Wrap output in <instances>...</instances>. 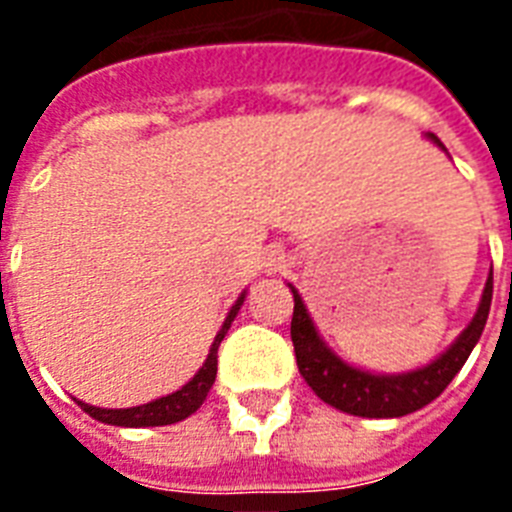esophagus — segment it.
<instances>
[{
	"label": "esophagus",
	"mask_w": 512,
	"mask_h": 512,
	"mask_svg": "<svg viewBox=\"0 0 512 512\" xmlns=\"http://www.w3.org/2000/svg\"><path fill=\"white\" fill-rule=\"evenodd\" d=\"M281 263H284V257H281L279 249H271V252H268V257H265V268H268V271H276Z\"/></svg>",
	"instance_id": "obj_1"
}]
</instances>
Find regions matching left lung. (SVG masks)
<instances>
[{
    "instance_id": "obj_1",
    "label": "left lung",
    "mask_w": 512,
    "mask_h": 512,
    "mask_svg": "<svg viewBox=\"0 0 512 512\" xmlns=\"http://www.w3.org/2000/svg\"><path fill=\"white\" fill-rule=\"evenodd\" d=\"M438 148L441 140L436 135H428ZM292 297H295V313H292V345H295L297 369L311 385L313 393L335 406L340 412L356 414V417H404L422 406H428L433 398H438L446 390V385L454 380L462 364L468 361L470 350L476 348L478 337L484 332L489 308H492V273L486 279L484 295L478 303V311L462 335L444 350L436 361H430L422 369H412L404 374H372L364 369L350 366L327 348L316 327H313L308 308L297 289L289 284Z\"/></svg>"
}]
</instances>
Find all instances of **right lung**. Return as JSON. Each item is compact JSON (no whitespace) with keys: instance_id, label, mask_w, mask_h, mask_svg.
<instances>
[{"instance_id":"right-lung-1","label":"right lung","mask_w":512,"mask_h":512,"mask_svg":"<svg viewBox=\"0 0 512 512\" xmlns=\"http://www.w3.org/2000/svg\"><path fill=\"white\" fill-rule=\"evenodd\" d=\"M241 303H244V295L233 303V308L225 316L223 327L217 332L215 342L207 353V361L201 364V369L191 377V382H185L183 388L170 393V396L156 398V401H148L143 406H130V409H100V406H90L84 401H76L82 406L84 412L95 417L98 422H108V425H122V428H156V425H172V422H180L185 417H191L207 398L212 382H215L217 374V348L223 342L225 332L231 329V321L236 319Z\"/></svg>"}]
</instances>
